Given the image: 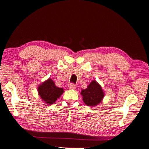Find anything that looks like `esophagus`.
<instances>
[{"instance_id": "obj_1", "label": "esophagus", "mask_w": 149, "mask_h": 149, "mask_svg": "<svg viewBox=\"0 0 149 149\" xmlns=\"http://www.w3.org/2000/svg\"><path fill=\"white\" fill-rule=\"evenodd\" d=\"M68 87L70 89H76V86L74 84H70L68 85Z\"/></svg>"}]
</instances>
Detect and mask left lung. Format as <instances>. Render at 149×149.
<instances>
[{
    "mask_svg": "<svg viewBox=\"0 0 149 149\" xmlns=\"http://www.w3.org/2000/svg\"><path fill=\"white\" fill-rule=\"evenodd\" d=\"M81 94L86 105L93 107L100 104L105 96L101 86L96 80H93L86 88L82 89Z\"/></svg>",
    "mask_w": 149,
    "mask_h": 149,
    "instance_id": "8db88e82",
    "label": "left lung"
}]
</instances>
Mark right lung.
Returning <instances> with one entry per match:
<instances>
[{
  "instance_id": "add662e5",
  "label": "right lung",
  "mask_w": 149,
  "mask_h": 149,
  "mask_svg": "<svg viewBox=\"0 0 149 149\" xmlns=\"http://www.w3.org/2000/svg\"><path fill=\"white\" fill-rule=\"evenodd\" d=\"M37 89L39 96L48 105L55 103L64 93V89L57 87L52 78H48L40 84Z\"/></svg>"
}]
</instances>
